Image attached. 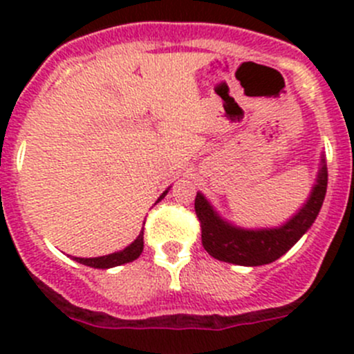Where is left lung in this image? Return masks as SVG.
<instances>
[{
	"instance_id": "obj_1",
	"label": "left lung",
	"mask_w": 354,
	"mask_h": 354,
	"mask_svg": "<svg viewBox=\"0 0 354 354\" xmlns=\"http://www.w3.org/2000/svg\"><path fill=\"white\" fill-rule=\"evenodd\" d=\"M327 192L326 159H320V171L305 205L279 227L243 230L224 221L202 194L195 197V212L202 227V245L210 257L221 262L257 267L283 257L317 219Z\"/></svg>"
}]
</instances>
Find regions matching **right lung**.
Returning <instances> with one entry per match:
<instances>
[{
	"label": "right lung",
	"instance_id": "right-lung-1",
	"mask_svg": "<svg viewBox=\"0 0 354 354\" xmlns=\"http://www.w3.org/2000/svg\"><path fill=\"white\" fill-rule=\"evenodd\" d=\"M167 190H169V188H167ZM167 190L164 192L159 198H157L156 203H159L160 200L166 197ZM142 250H144V230L140 231V234L137 236V240H135L131 245H128L124 250L109 253V255H104V257H95V259H80V257H75V260L80 263H84V266L94 267V269H111V267L123 266V263L133 262L135 259H138V257H140Z\"/></svg>",
	"mask_w": 354,
	"mask_h": 354
}]
</instances>
